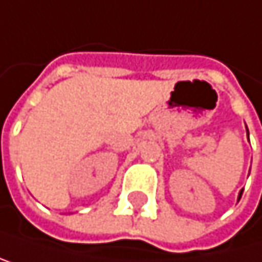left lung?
Returning a JSON list of instances; mask_svg holds the SVG:
<instances>
[{"mask_svg": "<svg viewBox=\"0 0 262 262\" xmlns=\"http://www.w3.org/2000/svg\"><path fill=\"white\" fill-rule=\"evenodd\" d=\"M247 134H248V129H247ZM242 193H244V190H241L239 196H237V201H241V198H242Z\"/></svg>", "mask_w": 262, "mask_h": 262, "instance_id": "8db88e82", "label": "left lung"}]
</instances>
